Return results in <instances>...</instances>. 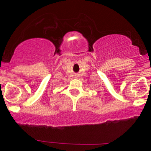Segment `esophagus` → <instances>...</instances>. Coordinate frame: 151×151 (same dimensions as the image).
<instances>
[{
    "mask_svg": "<svg viewBox=\"0 0 151 151\" xmlns=\"http://www.w3.org/2000/svg\"><path fill=\"white\" fill-rule=\"evenodd\" d=\"M75 77L77 78V77H78V75H75Z\"/></svg>",
    "mask_w": 151,
    "mask_h": 151,
    "instance_id": "esophagus-1",
    "label": "esophagus"
}]
</instances>
